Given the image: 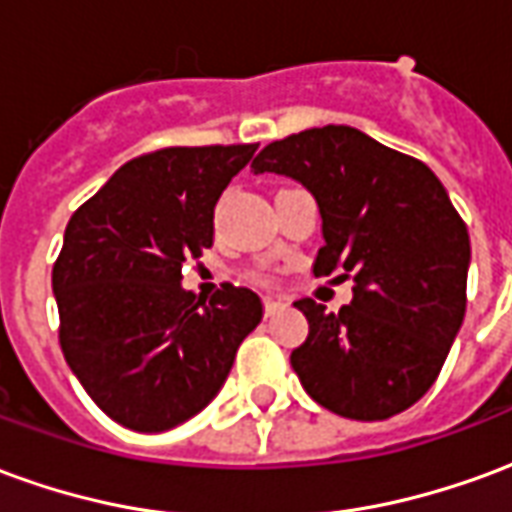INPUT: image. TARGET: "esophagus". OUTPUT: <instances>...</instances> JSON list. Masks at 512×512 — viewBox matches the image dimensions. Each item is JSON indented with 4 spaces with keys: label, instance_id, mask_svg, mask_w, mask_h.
<instances>
[{
    "label": "esophagus",
    "instance_id": "esophagus-1",
    "mask_svg": "<svg viewBox=\"0 0 512 512\" xmlns=\"http://www.w3.org/2000/svg\"><path fill=\"white\" fill-rule=\"evenodd\" d=\"M263 307H266V315H274V312H279L285 307V301L274 299V296H266V299H263Z\"/></svg>",
    "mask_w": 512,
    "mask_h": 512
}]
</instances>
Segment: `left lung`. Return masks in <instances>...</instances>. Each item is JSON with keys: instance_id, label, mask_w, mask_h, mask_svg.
<instances>
[{"instance_id": "left-lung-1", "label": "left lung", "mask_w": 512, "mask_h": 512, "mask_svg": "<svg viewBox=\"0 0 512 512\" xmlns=\"http://www.w3.org/2000/svg\"><path fill=\"white\" fill-rule=\"evenodd\" d=\"M252 169L293 178L318 202L323 246L315 277H354V299L340 312L312 299L293 304L310 323L290 354L307 395L362 422L414 406L439 376L466 315L472 246L441 180L351 126L271 142Z\"/></svg>"}]
</instances>
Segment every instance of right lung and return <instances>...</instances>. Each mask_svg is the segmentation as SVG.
<instances>
[{"mask_svg": "<svg viewBox=\"0 0 512 512\" xmlns=\"http://www.w3.org/2000/svg\"><path fill=\"white\" fill-rule=\"evenodd\" d=\"M257 145L164 147L128 161L73 213L51 288L65 362L95 406L139 433L186 422L219 395L263 321L255 290L205 301L180 285L213 246V208Z\"/></svg>", "mask_w": 512, "mask_h": 512, "instance_id": "right-lung-1", "label": "right lung"}]
</instances>
